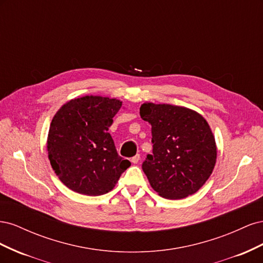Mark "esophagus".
I'll list each match as a JSON object with an SVG mask.
<instances>
[{
	"mask_svg": "<svg viewBox=\"0 0 263 263\" xmlns=\"http://www.w3.org/2000/svg\"><path fill=\"white\" fill-rule=\"evenodd\" d=\"M139 160H140V155H136V156H134V157L132 158V162H133L134 164H137V163L139 162Z\"/></svg>",
	"mask_w": 263,
	"mask_h": 263,
	"instance_id": "1",
	"label": "esophagus"
}]
</instances>
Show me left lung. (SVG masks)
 Returning <instances> with one entry per match:
<instances>
[{"label": "left lung", "instance_id": "1", "mask_svg": "<svg viewBox=\"0 0 263 263\" xmlns=\"http://www.w3.org/2000/svg\"><path fill=\"white\" fill-rule=\"evenodd\" d=\"M139 110L153 127V155L142 163L151 187L170 200L196 193L211 177L217 158L208 121L194 109L171 104L145 102Z\"/></svg>", "mask_w": 263, "mask_h": 263}]
</instances>
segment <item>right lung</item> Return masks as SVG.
I'll return each instance as SVG.
<instances>
[{
	"label": "right lung",
	"mask_w": 263,
	"mask_h": 263,
	"mask_svg": "<svg viewBox=\"0 0 263 263\" xmlns=\"http://www.w3.org/2000/svg\"><path fill=\"white\" fill-rule=\"evenodd\" d=\"M122 101L85 95L54 114L47 151L59 180L77 193L98 196L112 191L130 162L117 155L108 127Z\"/></svg>",
	"instance_id": "add662e5"
}]
</instances>
